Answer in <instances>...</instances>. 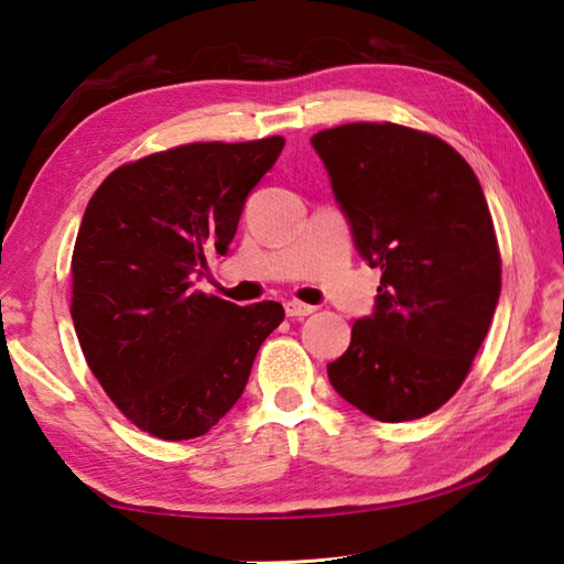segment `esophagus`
<instances>
[{"mask_svg":"<svg viewBox=\"0 0 564 564\" xmlns=\"http://www.w3.org/2000/svg\"><path fill=\"white\" fill-rule=\"evenodd\" d=\"M313 313H315L313 305H305V303H297V301L285 303V315H289V317H307Z\"/></svg>","mask_w":564,"mask_h":564,"instance_id":"34e87169","label":"esophagus"}]
</instances>
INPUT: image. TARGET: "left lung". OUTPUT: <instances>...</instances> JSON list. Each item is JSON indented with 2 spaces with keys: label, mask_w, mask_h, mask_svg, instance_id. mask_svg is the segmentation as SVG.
<instances>
[{
  "label": "left lung",
  "mask_w": 564,
  "mask_h": 564,
  "mask_svg": "<svg viewBox=\"0 0 564 564\" xmlns=\"http://www.w3.org/2000/svg\"><path fill=\"white\" fill-rule=\"evenodd\" d=\"M310 142L358 254L382 271L373 315L327 366L332 388L378 422L436 412L463 386L501 293L482 186L448 142L404 126L346 123Z\"/></svg>",
  "instance_id": "1"
}]
</instances>
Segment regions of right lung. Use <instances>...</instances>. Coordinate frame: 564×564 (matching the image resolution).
<instances>
[{
	"label": "right lung",
	"mask_w": 564,
	"mask_h": 564,
	"mask_svg": "<svg viewBox=\"0 0 564 564\" xmlns=\"http://www.w3.org/2000/svg\"><path fill=\"white\" fill-rule=\"evenodd\" d=\"M281 135L194 142L118 166L91 196L72 251L84 358L130 422L164 441L203 436L242 398L281 303L239 307L191 291L225 254Z\"/></svg>",
	"instance_id": "add662e5"
}]
</instances>
